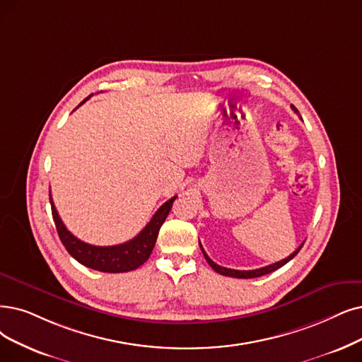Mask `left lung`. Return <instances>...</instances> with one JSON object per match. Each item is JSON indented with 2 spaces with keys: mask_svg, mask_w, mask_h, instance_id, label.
Returning <instances> with one entry per match:
<instances>
[{
  "mask_svg": "<svg viewBox=\"0 0 362 362\" xmlns=\"http://www.w3.org/2000/svg\"><path fill=\"white\" fill-rule=\"evenodd\" d=\"M291 107H293V110L298 114L297 108H296L294 105H291ZM303 243H305V242H303ZM303 243L300 245V247H298V248H297L291 255H288L286 258L281 259V262H278V263H273V264H269V266L262 267V269H255V270H235V269H227V267H223V266H220V264L214 263L212 259L208 257V254L204 251V248H202V245H200V242H199V245H200V250H202V252H204V255H205V258H206V262L209 263V266H211L216 273L224 274V276H230V278H239V279H251V278H258V276H263V274H267V273H272V272H274V270H278L279 267L285 266L288 262H290V259H293V258L298 254V251H300V250H301V247H303Z\"/></svg>",
  "mask_w": 362,
  "mask_h": 362,
  "instance_id": "1",
  "label": "left lung"
}]
</instances>
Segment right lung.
Masks as SVG:
<instances>
[{"label": "right lung", "mask_w": 362, "mask_h": 362, "mask_svg": "<svg viewBox=\"0 0 362 362\" xmlns=\"http://www.w3.org/2000/svg\"><path fill=\"white\" fill-rule=\"evenodd\" d=\"M89 98L90 96L86 98L81 104H84ZM175 199L177 196H173L172 199L165 202V204L153 215L150 223L144 227L141 230V233H138L134 239L120 245H112V247H95V245L86 243L77 239L62 223L59 214H57L54 208L52 196L50 205L57 235H59L61 242L64 243L66 251L74 257L78 263L99 272L122 273L135 270L147 262L156 245L158 230H160L162 224L165 223Z\"/></svg>", "instance_id": "obj_1"}]
</instances>
